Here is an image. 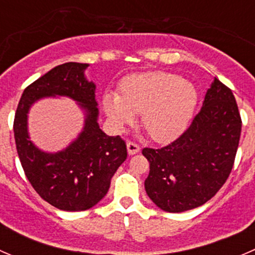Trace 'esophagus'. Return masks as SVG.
Returning a JSON list of instances; mask_svg holds the SVG:
<instances>
[{
  "mask_svg": "<svg viewBox=\"0 0 255 255\" xmlns=\"http://www.w3.org/2000/svg\"><path fill=\"white\" fill-rule=\"evenodd\" d=\"M127 149H128V154H129V155H134V154H137L138 151L140 150V146H139V144L135 143V142H128Z\"/></svg>",
  "mask_w": 255,
  "mask_h": 255,
  "instance_id": "1",
  "label": "esophagus"
}]
</instances>
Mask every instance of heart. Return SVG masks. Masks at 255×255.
Masks as SVG:
<instances>
[{
    "instance_id": "1",
    "label": "heart",
    "mask_w": 255,
    "mask_h": 255,
    "mask_svg": "<svg viewBox=\"0 0 255 255\" xmlns=\"http://www.w3.org/2000/svg\"><path fill=\"white\" fill-rule=\"evenodd\" d=\"M191 82L165 71H151L125 79L120 95L106 94L104 109L117 127L129 125L142 112L146 134L159 143L175 139L186 128L196 106Z\"/></svg>"
}]
</instances>
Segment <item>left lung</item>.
<instances>
[{"label":"left lung","instance_id":"left-lung-1","mask_svg":"<svg viewBox=\"0 0 255 255\" xmlns=\"http://www.w3.org/2000/svg\"><path fill=\"white\" fill-rule=\"evenodd\" d=\"M242 118L232 90L218 79L180 137L159 149L144 148L150 164L144 186L166 212H184L212 199L232 171Z\"/></svg>","mask_w":255,"mask_h":255}]
</instances>
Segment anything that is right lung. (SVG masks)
I'll list each match as a JSON object with an SVG mask.
<instances>
[{
    "instance_id": "right-lung-1",
    "label": "right lung",
    "mask_w": 255,
    "mask_h": 255,
    "mask_svg": "<svg viewBox=\"0 0 255 255\" xmlns=\"http://www.w3.org/2000/svg\"><path fill=\"white\" fill-rule=\"evenodd\" d=\"M87 64L55 66L28 85L18 102L13 132L18 156L28 181L51 206L64 211L89 210L105 197L111 179L127 159V144L105 134L97 123L95 84L84 78ZM63 94L82 102L88 111L84 132L65 151L47 154L27 139L26 113L30 105L44 96Z\"/></svg>"
}]
</instances>
